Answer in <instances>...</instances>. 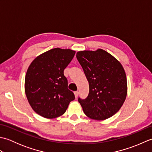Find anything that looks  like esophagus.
Returning a JSON list of instances; mask_svg holds the SVG:
<instances>
[{
	"instance_id": "1",
	"label": "esophagus",
	"mask_w": 152,
	"mask_h": 152,
	"mask_svg": "<svg viewBox=\"0 0 152 152\" xmlns=\"http://www.w3.org/2000/svg\"><path fill=\"white\" fill-rule=\"evenodd\" d=\"M78 94H79V92H78V91H76L74 92V95H75V97H76V98L78 97Z\"/></svg>"
}]
</instances>
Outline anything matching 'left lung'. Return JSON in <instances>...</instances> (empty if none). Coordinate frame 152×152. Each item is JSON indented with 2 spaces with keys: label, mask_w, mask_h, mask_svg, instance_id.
<instances>
[{
  "label": "left lung",
  "mask_w": 152,
  "mask_h": 152,
  "mask_svg": "<svg viewBox=\"0 0 152 152\" xmlns=\"http://www.w3.org/2000/svg\"><path fill=\"white\" fill-rule=\"evenodd\" d=\"M76 58L89 86L87 98H78L83 112L96 120L112 117L121 108L127 96V78L124 67L114 57L102 49L78 51Z\"/></svg>",
  "instance_id": "obj_1"
}]
</instances>
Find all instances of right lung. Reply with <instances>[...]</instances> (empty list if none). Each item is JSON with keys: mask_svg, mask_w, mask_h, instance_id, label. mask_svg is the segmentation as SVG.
<instances>
[{"mask_svg": "<svg viewBox=\"0 0 152 152\" xmlns=\"http://www.w3.org/2000/svg\"><path fill=\"white\" fill-rule=\"evenodd\" d=\"M75 53L69 49L53 48L35 58L28 68L25 94L33 110L44 118L63 115L75 99L73 92L68 89L64 76V70Z\"/></svg>", "mask_w": 152, "mask_h": 152, "instance_id": "1", "label": "right lung"}]
</instances>
